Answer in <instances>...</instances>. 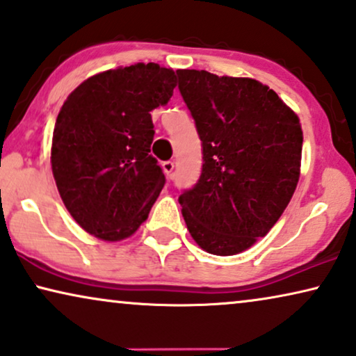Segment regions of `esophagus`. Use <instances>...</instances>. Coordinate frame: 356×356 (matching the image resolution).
I'll use <instances>...</instances> for the list:
<instances>
[{
    "mask_svg": "<svg viewBox=\"0 0 356 356\" xmlns=\"http://www.w3.org/2000/svg\"><path fill=\"white\" fill-rule=\"evenodd\" d=\"M162 168L165 175H167L168 178L173 177V170H175V162H172V160H167V162L162 163Z\"/></svg>",
    "mask_w": 356,
    "mask_h": 356,
    "instance_id": "34e87169",
    "label": "esophagus"
}]
</instances>
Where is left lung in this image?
Wrapping results in <instances>:
<instances>
[{"instance_id":"1","label":"left lung","mask_w":356,"mask_h":356,"mask_svg":"<svg viewBox=\"0 0 356 356\" xmlns=\"http://www.w3.org/2000/svg\"><path fill=\"white\" fill-rule=\"evenodd\" d=\"M178 89L202 140V172L178 197L204 251L233 256L266 236L293 196L303 131L280 97L250 77L179 70Z\"/></svg>"}]
</instances>
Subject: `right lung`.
Returning a JSON list of instances; mask_svg holds the SVG:
<instances>
[{
  "label": "right lung",
  "instance_id": "right-lung-1",
  "mask_svg": "<svg viewBox=\"0 0 356 356\" xmlns=\"http://www.w3.org/2000/svg\"><path fill=\"white\" fill-rule=\"evenodd\" d=\"M177 76L157 63L95 74L58 113L51 143L56 188L72 218L105 241L133 235L165 184L150 155V111L168 104Z\"/></svg>",
  "mask_w": 356,
  "mask_h": 356
}]
</instances>
